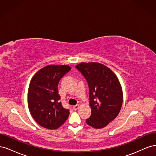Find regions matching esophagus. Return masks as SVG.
Instances as JSON below:
<instances>
[{
  "label": "esophagus",
  "instance_id": "obj_1",
  "mask_svg": "<svg viewBox=\"0 0 156 156\" xmlns=\"http://www.w3.org/2000/svg\"><path fill=\"white\" fill-rule=\"evenodd\" d=\"M79 105H74L73 106V110H75V111H76V110H77L78 108H79Z\"/></svg>",
  "mask_w": 156,
  "mask_h": 156
}]
</instances>
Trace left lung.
<instances>
[{
	"instance_id": "1",
	"label": "left lung",
	"mask_w": 156,
	"mask_h": 156,
	"mask_svg": "<svg viewBox=\"0 0 156 156\" xmlns=\"http://www.w3.org/2000/svg\"><path fill=\"white\" fill-rule=\"evenodd\" d=\"M86 79L89 88L91 116L86 123L96 129L105 127L119 115L123 94L116 75L105 65L83 62L75 66Z\"/></svg>"
}]
</instances>
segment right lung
Listing matches in <instances>:
<instances>
[{"label":"right lung","mask_w":156,"mask_h":156,"mask_svg":"<svg viewBox=\"0 0 156 156\" xmlns=\"http://www.w3.org/2000/svg\"><path fill=\"white\" fill-rule=\"evenodd\" d=\"M71 68L67 65H49L32 77L28 90V105L33 119L41 126L57 129L68 119L69 110L60 102L58 84Z\"/></svg>","instance_id":"add662e5"}]
</instances>
